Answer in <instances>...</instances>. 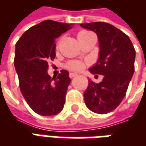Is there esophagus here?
<instances>
[{
  "mask_svg": "<svg viewBox=\"0 0 146 146\" xmlns=\"http://www.w3.org/2000/svg\"><path fill=\"white\" fill-rule=\"evenodd\" d=\"M77 76V74L75 73H69V76H70V78H73V77H74V76Z\"/></svg>",
  "mask_w": 146,
  "mask_h": 146,
  "instance_id": "34e87169",
  "label": "esophagus"
}]
</instances>
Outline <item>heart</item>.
<instances>
[{
	"mask_svg": "<svg viewBox=\"0 0 146 146\" xmlns=\"http://www.w3.org/2000/svg\"><path fill=\"white\" fill-rule=\"evenodd\" d=\"M91 32L90 31H88V30H81L80 31L78 34H77V37L78 39L82 37V36H85L87 34H88ZM58 46H59V40L57 42L56 44V48H58ZM86 66V63L84 62H82L80 60H71L67 62L65 64V67L68 69V70H72V71H81L83 70Z\"/></svg>",
	"mask_w": 146,
	"mask_h": 146,
	"instance_id": "heart-1",
	"label": "heart"
}]
</instances>
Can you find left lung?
<instances>
[{
	"instance_id": "obj_1",
	"label": "left lung",
	"mask_w": 146,
	"mask_h": 146,
	"mask_svg": "<svg viewBox=\"0 0 146 146\" xmlns=\"http://www.w3.org/2000/svg\"><path fill=\"white\" fill-rule=\"evenodd\" d=\"M80 26L98 35L100 54L98 62L89 70L104 76L98 84L88 80L84 102L92 112L106 114L115 110L125 97L135 72V49L128 36L111 24L97 22Z\"/></svg>"
}]
</instances>
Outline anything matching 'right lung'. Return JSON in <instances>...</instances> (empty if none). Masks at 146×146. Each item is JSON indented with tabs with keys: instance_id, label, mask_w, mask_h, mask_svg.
<instances>
[{
	"instance_id": "add662e5",
	"label": "right lung",
	"mask_w": 146,
	"mask_h": 146,
	"mask_svg": "<svg viewBox=\"0 0 146 146\" xmlns=\"http://www.w3.org/2000/svg\"><path fill=\"white\" fill-rule=\"evenodd\" d=\"M73 24L45 20L30 27L15 44L14 63L19 88L30 107L41 116L60 113L71 80L66 70L56 78L48 74V62L55 57V39Z\"/></svg>"
}]
</instances>
